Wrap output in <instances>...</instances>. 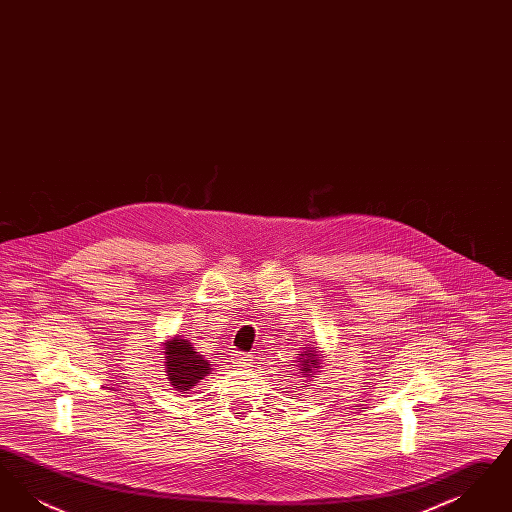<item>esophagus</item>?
<instances>
[{"instance_id":"esophagus-1","label":"esophagus","mask_w":512,"mask_h":512,"mask_svg":"<svg viewBox=\"0 0 512 512\" xmlns=\"http://www.w3.org/2000/svg\"><path fill=\"white\" fill-rule=\"evenodd\" d=\"M251 361H253V357H251V355H244V353H238V355L234 357L236 366H249L251 365Z\"/></svg>"}]
</instances>
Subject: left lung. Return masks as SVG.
I'll return each instance as SVG.
<instances>
[{"label": "left lung", "mask_w": 512, "mask_h": 512, "mask_svg": "<svg viewBox=\"0 0 512 512\" xmlns=\"http://www.w3.org/2000/svg\"><path fill=\"white\" fill-rule=\"evenodd\" d=\"M320 365H322V353H320V349L318 347H303V351L299 353V357H297V361H295V368H297V376L299 378H305V382H303V390L305 388H309L307 386V380H313L315 378V374L320 372Z\"/></svg>", "instance_id": "1"}]
</instances>
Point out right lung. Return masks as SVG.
I'll return each instance as SVG.
<instances>
[{"label":"right lung","instance_id":"add662e5","mask_svg":"<svg viewBox=\"0 0 512 512\" xmlns=\"http://www.w3.org/2000/svg\"><path fill=\"white\" fill-rule=\"evenodd\" d=\"M163 363L169 384L176 391H190L203 376L211 374L209 361L199 355L190 340L174 336L163 343Z\"/></svg>","mask_w":512,"mask_h":512}]
</instances>
